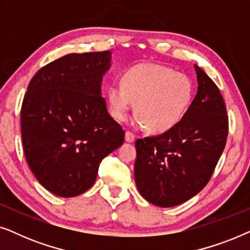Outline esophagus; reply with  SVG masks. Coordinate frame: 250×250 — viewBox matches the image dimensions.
I'll use <instances>...</instances> for the list:
<instances>
[{
  "instance_id": "esophagus-1",
  "label": "esophagus",
  "mask_w": 250,
  "mask_h": 250,
  "mask_svg": "<svg viewBox=\"0 0 250 250\" xmlns=\"http://www.w3.org/2000/svg\"><path fill=\"white\" fill-rule=\"evenodd\" d=\"M125 140L127 142H133L135 140V135L133 134L132 132H129V131H127L125 133Z\"/></svg>"
}]
</instances>
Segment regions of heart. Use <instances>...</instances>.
I'll list each match as a JSON object with an SVG mask.
<instances>
[{"label":"heart","mask_w":250,"mask_h":250,"mask_svg":"<svg viewBox=\"0 0 250 250\" xmlns=\"http://www.w3.org/2000/svg\"><path fill=\"white\" fill-rule=\"evenodd\" d=\"M194 83L189 75L158 63H140L127 69L122 82L107 91L108 108L116 121L124 122L135 102L138 126L156 133L175 127L189 110Z\"/></svg>","instance_id":"b5f03b06"}]
</instances>
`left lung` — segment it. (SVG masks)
<instances>
[{
  "mask_svg": "<svg viewBox=\"0 0 250 250\" xmlns=\"http://www.w3.org/2000/svg\"><path fill=\"white\" fill-rule=\"evenodd\" d=\"M198 91L175 127L135 142V183L156 206L173 207L196 196L209 182L223 152L229 117L220 90L194 64Z\"/></svg>",
  "mask_w": 250,
  "mask_h": 250,
  "instance_id": "1",
  "label": "left lung"
}]
</instances>
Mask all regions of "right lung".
Returning a JSON list of instances; mask_svg holds the SVG:
<instances>
[{
	"mask_svg": "<svg viewBox=\"0 0 250 250\" xmlns=\"http://www.w3.org/2000/svg\"><path fill=\"white\" fill-rule=\"evenodd\" d=\"M110 51L70 53L41 68L21 105V139L29 168L47 191L75 197L95 182L104 157L125 132L101 95Z\"/></svg>",
	"mask_w": 250,
	"mask_h": 250,
	"instance_id": "obj_1",
	"label": "right lung"
}]
</instances>
